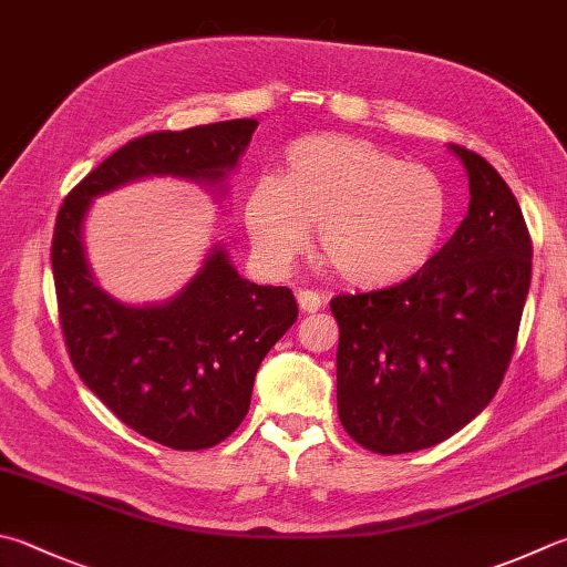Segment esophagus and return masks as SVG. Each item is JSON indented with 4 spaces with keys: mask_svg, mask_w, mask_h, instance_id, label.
<instances>
[{
    "mask_svg": "<svg viewBox=\"0 0 567 567\" xmlns=\"http://www.w3.org/2000/svg\"><path fill=\"white\" fill-rule=\"evenodd\" d=\"M296 301H298V306H301L303 313H316L318 308L326 303V298L320 296L318 291H311V288H298Z\"/></svg>",
    "mask_w": 567,
    "mask_h": 567,
    "instance_id": "1",
    "label": "esophagus"
}]
</instances>
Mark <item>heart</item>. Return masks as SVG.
I'll return each instance as SVG.
<instances>
[{"label":"heart","instance_id":"1","mask_svg":"<svg viewBox=\"0 0 567 567\" xmlns=\"http://www.w3.org/2000/svg\"><path fill=\"white\" fill-rule=\"evenodd\" d=\"M247 227L266 259L291 264L318 227V249L340 279L380 288L432 259L446 224L442 179L375 143L313 135L286 155V177L261 175L247 197Z\"/></svg>","mask_w":567,"mask_h":567}]
</instances>
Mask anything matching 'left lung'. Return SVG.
<instances>
[{
	"label": "left lung",
	"instance_id": "8db88e82",
	"mask_svg": "<svg viewBox=\"0 0 567 567\" xmlns=\"http://www.w3.org/2000/svg\"><path fill=\"white\" fill-rule=\"evenodd\" d=\"M468 215L408 281L330 301L338 416L375 454L450 440L494 400L514 355L533 244L514 192L482 155L450 145Z\"/></svg>",
	"mask_w": 567,
	"mask_h": 567
}]
</instances>
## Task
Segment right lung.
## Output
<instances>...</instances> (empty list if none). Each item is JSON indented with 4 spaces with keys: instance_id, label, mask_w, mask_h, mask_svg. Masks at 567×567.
Wrapping results in <instances>:
<instances>
[{
    "instance_id": "1",
    "label": "right lung",
    "mask_w": 567,
    "mask_h": 567,
    "mask_svg": "<svg viewBox=\"0 0 567 567\" xmlns=\"http://www.w3.org/2000/svg\"><path fill=\"white\" fill-rule=\"evenodd\" d=\"M256 125L239 117L135 137L69 192L53 227V286L73 368L117 420L169 450H207L237 430L256 370L296 323V298L286 286L241 279L215 247L173 301L125 306L93 281L83 219L93 197L137 177L219 185Z\"/></svg>"
}]
</instances>
